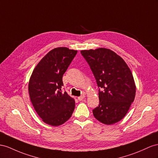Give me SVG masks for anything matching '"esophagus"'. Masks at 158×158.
Masks as SVG:
<instances>
[{"instance_id":"34e87169","label":"esophagus","mask_w":158,"mask_h":158,"mask_svg":"<svg viewBox=\"0 0 158 158\" xmlns=\"http://www.w3.org/2000/svg\"><path fill=\"white\" fill-rule=\"evenodd\" d=\"M85 98V95L84 94H83V95H81L79 97V98H78V99H79V101H82Z\"/></svg>"}]
</instances>
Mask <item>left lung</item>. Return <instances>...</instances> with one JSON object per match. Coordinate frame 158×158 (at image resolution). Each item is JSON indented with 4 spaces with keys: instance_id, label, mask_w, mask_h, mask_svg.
Segmentation results:
<instances>
[{
    "instance_id": "left-lung-1",
    "label": "left lung",
    "mask_w": 158,
    "mask_h": 158,
    "mask_svg": "<svg viewBox=\"0 0 158 158\" xmlns=\"http://www.w3.org/2000/svg\"><path fill=\"white\" fill-rule=\"evenodd\" d=\"M89 65L99 89V104L93 110L100 122L111 125L127 114L135 95L131 72L123 59L105 48L81 51Z\"/></svg>"
}]
</instances>
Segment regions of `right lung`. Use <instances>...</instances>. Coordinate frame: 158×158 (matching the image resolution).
Returning <instances> with one entry per match:
<instances>
[{
    "instance_id": "obj_1",
    "label": "right lung",
    "mask_w": 158,
    "mask_h": 158,
    "mask_svg": "<svg viewBox=\"0 0 158 158\" xmlns=\"http://www.w3.org/2000/svg\"><path fill=\"white\" fill-rule=\"evenodd\" d=\"M77 51L66 47L55 48L44 56L35 68L29 83L31 103L44 123L58 126L69 119L75 101L61 90L63 76Z\"/></svg>"
}]
</instances>
